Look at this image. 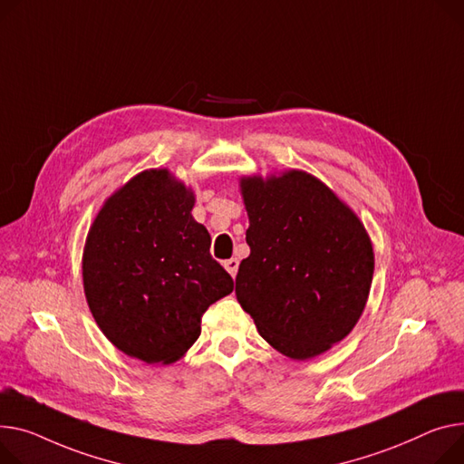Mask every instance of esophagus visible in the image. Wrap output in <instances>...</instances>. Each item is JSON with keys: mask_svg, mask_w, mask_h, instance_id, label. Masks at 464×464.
Masks as SVG:
<instances>
[{"mask_svg": "<svg viewBox=\"0 0 464 464\" xmlns=\"http://www.w3.org/2000/svg\"><path fill=\"white\" fill-rule=\"evenodd\" d=\"M224 266H226V270L235 277L237 276V272H238V259H227L226 263H224Z\"/></svg>", "mask_w": 464, "mask_h": 464, "instance_id": "obj_1", "label": "esophagus"}]
</instances>
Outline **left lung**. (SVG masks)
Listing matches in <instances>:
<instances>
[{"label":"left lung","mask_w":464,"mask_h":464,"mask_svg":"<svg viewBox=\"0 0 464 464\" xmlns=\"http://www.w3.org/2000/svg\"><path fill=\"white\" fill-rule=\"evenodd\" d=\"M250 227L235 295L261 337L293 360L315 358L351 334L367 304L375 254L358 214L315 175H244Z\"/></svg>","instance_id":"8db88e82"}]
</instances>
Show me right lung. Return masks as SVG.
<instances>
[{
	"label": "right lung",
	"instance_id": "add662e5",
	"mask_svg": "<svg viewBox=\"0 0 464 464\" xmlns=\"http://www.w3.org/2000/svg\"><path fill=\"white\" fill-rule=\"evenodd\" d=\"M196 192L168 168L134 175L92 220L82 256L92 319L127 356L173 363L201 334L207 307L233 291L194 220Z\"/></svg>",
	"mask_w": 464,
	"mask_h": 464
}]
</instances>
